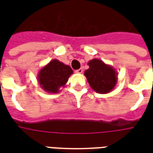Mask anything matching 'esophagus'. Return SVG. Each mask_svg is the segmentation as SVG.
<instances>
[{
	"mask_svg": "<svg viewBox=\"0 0 153 153\" xmlns=\"http://www.w3.org/2000/svg\"><path fill=\"white\" fill-rule=\"evenodd\" d=\"M75 72H76L77 74H82L83 73V69H82V68H80V69H79V70H75Z\"/></svg>",
	"mask_w": 153,
	"mask_h": 153,
	"instance_id": "1",
	"label": "esophagus"
}]
</instances>
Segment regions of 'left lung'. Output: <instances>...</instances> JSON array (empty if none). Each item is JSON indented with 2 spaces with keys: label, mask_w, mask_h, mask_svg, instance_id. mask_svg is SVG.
I'll return each mask as SVG.
<instances>
[{
  "label": "left lung",
  "mask_w": 153,
  "mask_h": 153,
  "mask_svg": "<svg viewBox=\"0 0 153 153\" xmlns=\"http://www.w3.org/2000/svg\"><path fill=\"white\" fill-rule=\"evenodd\" d=\"M88 65L89 68L84 71V75L90 87L96 93L101 94L111 92L118 79L116 70L98 59L89 60Z\"/></svg>",
  "instance_id": "obj_1"
}]
</instances>
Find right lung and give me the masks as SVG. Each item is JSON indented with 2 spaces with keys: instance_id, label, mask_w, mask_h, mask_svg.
<instances>
[{
  "instance_id": "obj_1",
  "label": "right lung",
  "mask_w": 153,
  "mask_h": 153,
  "mask_svg": "<svg viewBox=\"0 0 153 153\" xmlns=\"http://www.w3.org/2000/svg\"><path fill=\"white\" fill-rule=\"evenodd\" d=\"M72 74L73 70L69 65L54 59L38 72V83L47 93H57L60 88L65 85Z\"/></svg>"
}]
</instances>
